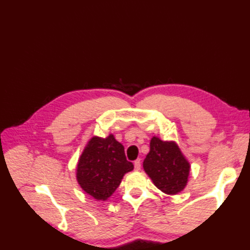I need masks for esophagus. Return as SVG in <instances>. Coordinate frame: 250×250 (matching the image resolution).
Returning <instances> with one entry per match:
<instances>
[{
  "label": "esophagus",
  "instance_id": "34e87169",
  "mask_svg": "<svg viewBox=\"0 0 250 250\" xmlns=\"http://www.w3.org/2000/svg\"><path fill=\"white\" fill-rule=\"evenodd\" d=\"M134 169H135L136 171H139V170L141 169V160H140V159H136V160L134 161Z\"/></svg>",
  "mask_w": 250,
  "mask_h": 250
}]
</instances>
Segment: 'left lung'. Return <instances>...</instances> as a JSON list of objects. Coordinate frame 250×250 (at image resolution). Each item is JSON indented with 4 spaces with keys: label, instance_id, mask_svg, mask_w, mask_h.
I'll use <instances>...</instances> for the list:
<instances>
[{
    "label": "left lung",
    "instance_id": "1",
    "mask_svg": "<svg viewBox=\"0 0 250 250\" xmlns=\"http://www.w3.org/2000/svg\"><path fill=\"white\" fill-rule=\"evenodd\" d=\"M143 168L161 192L177 195L187 187L190 165L174 141H161L153 136Z\"/></svg>",
    "mask_w": 250,
    "mask_h": 250
}]
</instances>
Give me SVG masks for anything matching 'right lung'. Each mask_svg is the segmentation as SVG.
Segmentation results:
<instances>
[{
    "mask_svg": "<svg viewBox=\"0 0 250 250\" xmlns=\"http://www.w3.org/2000/svg\"><path fill=\"white\" fill-rule=\"evenodd\" d=\"M132 170L133 164L126 160L124 145L114 135L105 139L93 136L78 160L76 178L86 194L105 202L119 187L124 175Z\"/></svg>",
    "mask_w": 250,
    "mask_h": 250,
    "instance_id": "obj_1",
    "label": "right lung"
}]
</instances>
